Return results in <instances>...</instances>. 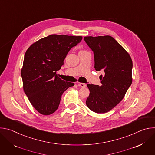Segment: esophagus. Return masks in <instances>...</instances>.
I'll use <instances>...</instances> for the list:
<instances>
[{"instance_id":"obj_1","label":"esophagus","mask_w":155,"mask_h":155,"mask_svg":"<svg viewBox=\"0 0 155 155\" xmlns=\"http://www.w3.org/2000/svg\"><path fill=\"white\" fill-rule=\"evenodd\" d=\"M78 86H81L82 87H85L86 86V84L85 83H78Z\"/></svg>"}]
</instances>
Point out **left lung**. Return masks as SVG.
I'll return each instance as SVG.
<instances>
[{"label":"left lung","mask_w":155,"mask_h":155,"mask_svg":"<svg viewBox=\"0 0 155 155\" xmlns=\"http://www.w3.org/2000/svg\"><path fill=\"white\" fill-rule=\"evenodd\" d=\"M94 55V68L104 72L101 84H87L90 93L86 99L93 112L104 114L114 108L124 98L132 83V61L129 53L110 35L84 37Z\"/></svg>","instance_id":"left-lung-1"}]
</instances>
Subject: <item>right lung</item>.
Listing matches in <instances>:
<instances>
[{
	"label": "right lung",
	"mask_w": 155,
	"mask_h": 155,
	"mask_svg": "<svg viewBox=\"0 0 155 155\" xmlns=\"http://www.w3.org/2000/svg\"><path fill=\"white\" fill-rule=\"evenodd\" d=\"M81 40V36L52 34L34 43L27 50L21 71L23 90L40 114H53L63 93L74 85L61 80L56 72L70 50Z\"/></svg>",
	"instance_id": "add662e5"
}]
</instances>
